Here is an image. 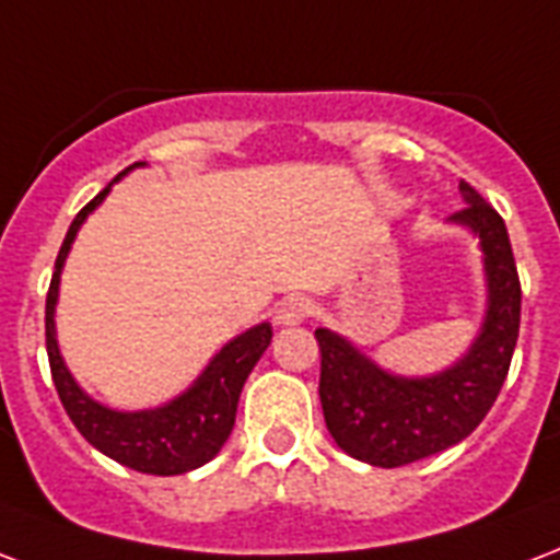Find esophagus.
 Returning <instances> with one entry per match:
<instances>
[{
    "label": "esophagus",
    "instance_id": "esophagus-1",
    "mask_svg": "<svg viewBox=\"0 0 560 560\" xmlns=\"http://www.w3.org/2000/svg\"><path fill=\"white\" fill-rule=\"evenodd\" d=\"M311 317V302L305 296H288L281 299L276 308V323L279 326H299Z\"/></svg>",
    "mask_w": 560,
    "mask_h": 560
}]
</instances>
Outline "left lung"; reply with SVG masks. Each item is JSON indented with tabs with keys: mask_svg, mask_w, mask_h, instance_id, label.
Here are the masks:
<instances>
[{
	"mask_svg": "<svg viewBox=\"0 0 560 560\" xmlns=\"http://www.w3.org/2000/svg\"><path fill=\"white\" fill-rule=\"evenodd\" d=\"M450 223L479 234L488 311L467 355L434 375H394L347 337L317 328L319 402L340 450L373 467H402L450 450L479 425L505 384L520 335V276L505 220L467 182Z\"/></svg>",
	"mask_w": 560,
	"mask_h": 560,
	"instance_id": "obj_1",
	"label": "left lung"
}]
</instances>
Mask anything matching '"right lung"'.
<instances>
[{
	"label": "right lung",
	"instance_id": "obj_1",
	"mask_svg": "<svg viewBox=\"0 0 560 560\" xmlns=\"http://www.w3.org/2000/svg\"><path fill=\"white\" fill-rule=\"evenodd\" d=\"M135 166H147L143 161L126 166L114 182L131 173ZM110 182V185H114ZM110 185L100 196H93L84 205L75 220L70 223V232L63 237L61 252L55 258V272L49 293H46V352H49V370H52L55 390L61 396V405L72 425L79 429L81 438L96 446L102 455H108L122 467L149 472V476H182L190 469L202 467L223 450L229 434L234 429V413H237V399L252 366L267 352L272 340L270 323H258L249 331H243L234 340H229L211 364L205 366L202 375L196 378L185 394L170 399L161 408L149 411H114L108 405L96 402L79 387L67 370L55 337V305H58V284H61V270L70 246L79 234L81 223L88 220L102 205V199L110 194Z\"/></svg>",
	"mask_w": 560,
	"mask_h": 560
}]
</instances>
